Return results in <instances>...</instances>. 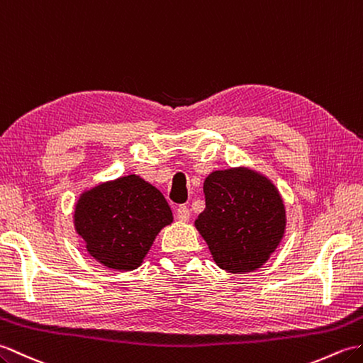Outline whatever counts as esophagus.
Segmentation results:
<instances>
[{
    "label": "esophagus",
    "mask_w": 363,
    "mask_h": 363,
    "mask_svg": "<svg viewBox=\"0 0 363 363\" xmlns=\"http://www.w3.org/2000/svg\"><path fill=\"white\" fill-rule=\"evenodd\" d=\"M176 218H178L179 221H189L190 218V210L187 206H179L178 210H176Z\"/></svg>",
    "instance_id": "34e87169"
}]
</instances>
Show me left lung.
Wrapping results in <instances>:
<instances>
[{
  "label": "left lung",
  "mask_w": 363,
  "mask_h": 363,
  "mask_svg": "<svg viewBox=\"0 0 363 363\" xmlns=\"http://www.w3.org/2000/svg\"><path fill=\"white\" fill-rule=\"evenodd\" d=\"M204 195L206 208L195 225L215 263L232 274L263 266L286 227L284 204L275 185L247 168H229L207 176Z\"/></svg>",
  "instance_id": "1"
}]
</instances>
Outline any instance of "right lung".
Listing matches in <instances>:
<instances>
[{"mask_svg": "<svg viewBox=\"0 0 363 363\" xmlns=\"http://www.w3.org/2000/svg\"><path fill=\"white\" fill-rule=\"evenodd\" d=\"M173 215L164 195L136 174L82 193L74 212L75 230L99 263L117 271L140 266Z\"/></svg>", "mask_w": 363, "mask_h": 363, "instance_id": "1", "label": "right lung"}]
</instances>
